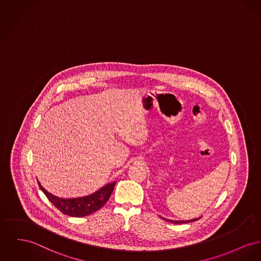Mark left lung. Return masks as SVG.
<instances>
[{
    "mask_svg": "<svg viewBox=\"0 0 261 261\" xmlns=\"http://www.w3.org/2000/svg\"><path fill=\"white\" fill-rule=\"evenodd\" d=\"M165 219V218H163ZM200 218H196V219H192V220H187V221H173V220H169V219H166L167 221H169V223H173V224H186V223H191V222H194V221H197Z\"/></svg>",
    "mask_w": 261,
    "mask_h": 261,
    "instance_id": "left-lung-1",
    "label": "left lung"
}]
</instances>
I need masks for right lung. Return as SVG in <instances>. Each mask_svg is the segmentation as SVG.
Wrapping results in <instances>:
<instances>
[{"mask_svg":"<svg viewBox=\"0 0 261 261\" xmlns=\"http://www.w3.org/2000/svg\"><path fill=\"white\" fill-rule=\"evenodd\" d=\"M37 182L49 201L63 214L71 217H85L100 209L108 202L116 184V181H113L107 184L94 193L85 197L65 199L49 193L38 180Z\"/></svg>","mask_w":261,"mask_h":261,"instance_id":"add662e5","label":"right lung"}]
</instances>
